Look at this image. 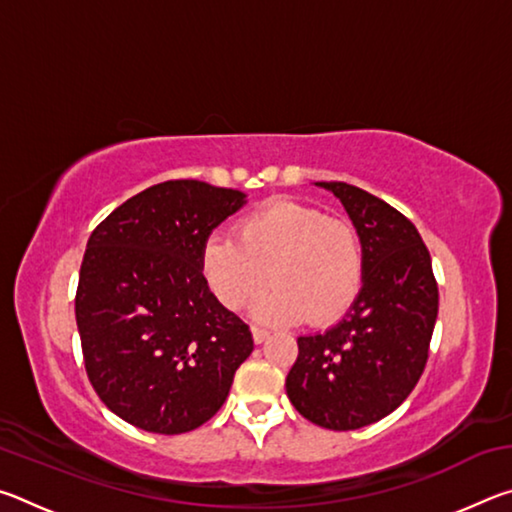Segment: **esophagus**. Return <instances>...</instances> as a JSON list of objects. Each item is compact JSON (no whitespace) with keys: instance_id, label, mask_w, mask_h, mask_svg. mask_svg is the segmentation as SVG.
I'll return each mask as SVG.
<instances>
[{"instance_id":"34e87169","label":"esophagus","mask_w":512,"mask_h":512,"mask_svg":"<svg viewBox=\"0 0 512 512\" xmlns=\"http://www.w3.org/2000/svg\"><path fill=\"white\" fill-rule=\"evenodd\" d=\"M268 339V329H264V327H253V341L255 343H264Z\"/></svg>"}]
</instances>
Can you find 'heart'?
Here are the masks:
<instances>
[{
    "mask_svg": "<svg viewBox=\"0 0 512 512\" xmlns=\"http://www.w3.org/2000/svg\"><path fill=\"white\" fill-rule=\"evenodd\" d=\"M201 275L230 311L255 300L271 277L275 289L253 307L257 320L327 325L359 296L363 248L352 223L275 198L237 223V237L214 232L205 239Z\"/></svg>",
    "mask_w": 512,
    "mask_h": 512,
    "instance_id": "heart-1",
    "label": "heart"
}]
</instances>
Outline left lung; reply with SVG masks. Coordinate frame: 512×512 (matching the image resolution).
Wrapping results in <instances>:
<instances>
[{
    "label": "left lung",
    "mask_w": 512,
    "mask_h": 512,
    "mask_svg": "<svg viewBox=\"0 0 512 512\" xmlns=\"http://www.w3.org/2000/svg\"><path fill=\"white\" fill-rule=\"evenodd\" d=\"M343 203L363 248V284L339 323L300 336L287 375L296 411L318 427L361 429L386 418L418 384L438 316V284L420 232L381 198L316 183Z\"/></svg>",
    "instance_id": "8db88e82"
}]
</instances>
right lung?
I'll list each match as a JSON object with an SVG mask.
<instances>
[{"label":"right lung","mask_w":512,"mask_h":512,"mask_svg":"<svg viewBox=\"0 0 512 512\" xmlns=\"http://www.w3.org/2000/svg\"><path fill=\"white\" fill-rule=\"evenodd\" d=\"M246 194L167 180L103 219L88 239L76 325L90 384L151 433H185L221 409L253 334L201 275V248Z\"/></svg>","instance_id":"1"}]
</instances>
